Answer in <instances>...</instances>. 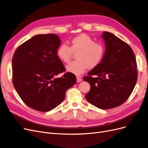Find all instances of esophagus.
Segmentation results:
<instances>
[{"instance_id":"obj_1","label":"esophagus","mask_w":148,"mask_h":148,"mask_svg":"<svg viewBox=\"0 0 148 148\" xmlns=\"http://www.w3.org/2000/svg\"><path fill=\"white\" fill-rule=\"evenodd\" d=\"M77 81L78 83H79V82H81L82 81V79L81 78H80V77H78L77 78Z\"/></svg>"}]
</instances>
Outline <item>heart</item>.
I'll use <instances>...</instances> for the list:
<instances>
[{
  "instance_id": "b5f03b06",
  "label": "heart",
  "mask_w": 148,
  "mask_h": 148,
  "mask_svg": "<svg viewBox=\"0 0 148 148\" xmlns=\"http://www.w3.org/2000/svg\"><path fill=\"white\" fill-rule=\"evenodd\" d=\"M106 52L104 44L95 41L86 34H79L70 41V47L62 44L57 49V56L64 63H69L73 53H77V60L66 66V70L75 75L84 73L88 68L92 69L99 65Z\"/></svg>"
}]
</instances>
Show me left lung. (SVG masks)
<instances>
[{
  "mask_svg": "<svg viewBox=\"0 0 148 148\" xmlns=\"http://www.w3.org/2000/svg\"><path fill=\"white\" fill-rule=\"evenodd\" d=\"M101 37L105 54L101 63L83 78L91 85L85 97L97 108L109 109L122 105L130 96L137 81L136 62L128 44L107 31Z\"/></svg>",
  "mask_w": 148,
  "mask_h": 148,
  "instance_id": "left-lung-1",
  "label": "left lung"
}]
</instances>
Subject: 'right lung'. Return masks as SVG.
<instances>
[{"mask_svg": "<svg viewBox=\"0 0 148 148\" xmlns=\"http://www.w3.org/2000/svg\"><path fill=\"white\" fill-rule=\"evenodd\" d=\"M61 44L55 34H38L18 47L12 59V80L18 95L28 107L41 112L53 109L77 82L57 56Z\"/></svg>", "mask_w": 148, "mask_h": 148, "instance_id": "add662e5", "label": "right lung"}]
</instances>
